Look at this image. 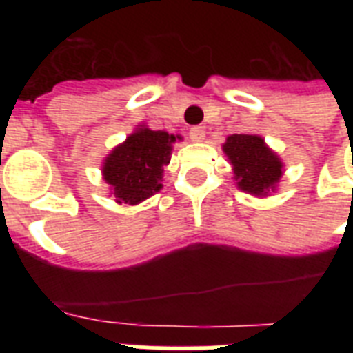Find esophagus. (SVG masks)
Here are the masks:
<instances>
[{
  "mask_svg": "<svg viewBox=\"0 0 353 353\" xmlns=\"http://www.w3.org/2000/svg\"><path fill=\"white\" fill-rule=\"evenodd\" d=\"M188 137L192 143H199V141H203L205 139V130L201 126H194L190 128V132H188Z\"/></svg>",
  "mask_w": 353,
  "mask_h": 353,
  "instance_id": "esophagus-1",
  "label": "esophagus"
}]
</instances>
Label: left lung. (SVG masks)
Returning a JSON list of instances; mask_svg holds the SVG:
<instances>
[{
    "label": "left lung",
    "mask_w": 353,
    "mask_h": 353,
    "mask_svg": "<svg viewBox=\"0 0 353 353\" xmlns=\"http://www.w3.org/2000/svg\"><path fill=\"white\" fill-rule=\"evenodd\" d=\"M234 172L236 185L252 196H268L274 192L282 177V161L258 135L234 133L223 144Z\"/></svg>",
    "instance_id": "left-lung-1"
}]
</instances>
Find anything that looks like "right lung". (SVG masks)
<instances>
[{"mask_svg":"<svg viewBox=\"0 0 353 353\" xmlns=\"http://www.w3.org/2000/svg\"><path fill=\"white\" fill-rule=\"evenodd\" d=\"M176 139L181 137L141 126L112 150L102 165V176L117 203L137 205L159 192Z\"/></svg>","mask_w":353,"mask_h":353,"instance_id":"obj_1","label":"right lung"}]
</instances>
